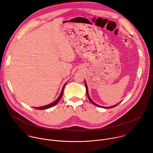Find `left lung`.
Instances as JSON below:
<instances>
[{"label": "left lung", "mask_w": 153, "mask_h": 153, "mask_svg": "<svg viewBox=\"0 0 153 153\" xmlns=\"http://www.w3.org/2000/svg\"><path fill=\"white\" fill-rule=\"evenodd\" d=\"M85 88H86V95H87V97H88V99H89V100L91 102V103L92 104H93L94 105H95V106H99V107H100V108H105V109H109V108H114V107H115L116 106H117L119 103H120V102H119V103H118L117 104H116V105H113V106H108V107H105V106H100V105H97V104H96V103H94L93 100H92V99H91V97H90V95H89V93H88V86H87V85H86V80L85 81Z\"/></svg>", "instance_id": "left-lung-1"}]
</instances>
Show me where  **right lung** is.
<instances>
[{
	"mask_svg": "<svg viewBox=\"0 0 153 153\" xmlns=\"http://www.w3.org/2000/svg\"><path fill=\"white\" fill-rule=\"evenodd\" d=\"M67 83V82H66V83L64 84V85L63 86V88L62 89V91H61V93H60L59 96L58 97V98L54 102H52V103H50V104H48L47 105H45V106H40V107H33V108H35V109H37V110H46V109L51 108V107L54 106V105H56L59 102V100L61 99V98H62V97L63 96V93L64 88H65V85H66Z\"/></svg>",
	"mask_w": 153,
	"mask_h": 153,
	"instance_id": "add662e5",
	"label": "right lung"
}]
</instances>
